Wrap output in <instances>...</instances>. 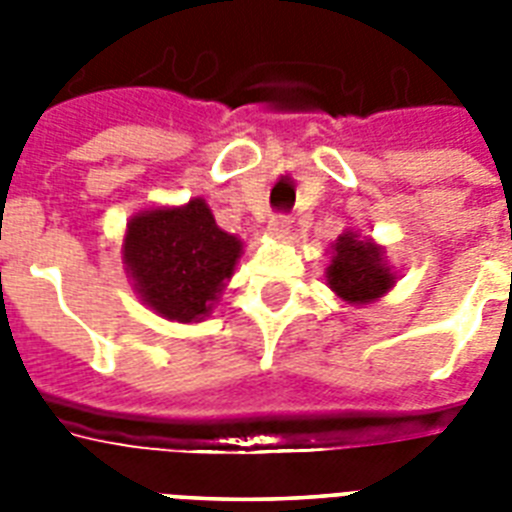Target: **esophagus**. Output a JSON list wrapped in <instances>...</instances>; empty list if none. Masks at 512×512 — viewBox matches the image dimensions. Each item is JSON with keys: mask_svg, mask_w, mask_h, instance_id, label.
Returning a JSON list of instances; mask_svg holds the SVG:
<instances>
[{"mask_svg": "<svg viewBox=\"0 0 512 512\" xmlns=\"http://www.w3.org/2000/svg\"><path fill=\"white\" fill-rule=\"evenodd\" d=\"M289 231H292V220L289 215H273L268 220V233L276 236V239H289Z\"/></svg>", "mask_w": 512, "mask_h": 512, "instance_id": "1", "label": "esophagus"}]
</instances>
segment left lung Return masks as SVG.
<instances>
[{
    "mask_svg": "<svg viewBox=\"0 0 512 512\" xmlns=\"http://www.w3.org/2000/svg\"><path fill=\"white\" fill-rule=\"evenodd\" d=\"M327 284L345 303L366 305L396 284V273L385 260V249L380 244L366 236L361 239L356 231H345L332 244Z\"/></svg>",
    "mask_w": 512,
    "mask_h": 512,
    "instance_id": "8db88e82",
    "label": "left lung"
}]
</instances>
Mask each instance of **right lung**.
<instances>
[{
	"label": "right lung",
	"mask_w": 512,
	"mask_h": 512,
	"mask_svg": "<svg viewBox=\"0 0 512 512\" xmlns=\"http://www.w3.org/2000/svg\"><path fill=\"white\" fill-rule=\"evenodd\" d=\"M124 268L140 300L170 321H201L241 257V239L215 223L204 199L143 209L130 217Z\"/></svg>",
	"instance_id": "obj_1"
}]
</instances>
